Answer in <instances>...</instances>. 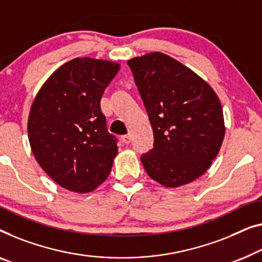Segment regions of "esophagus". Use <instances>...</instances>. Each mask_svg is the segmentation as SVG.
Listing matches in <instances>:
<instances>
[{
  "label": "esophagus",
  "mask_w": 262,
  "mask_h": 262,
  "mask_svg": "<svg viewBox=\"0 0 262 262\" xmlns=\"http://www.w3.org/2000/svg\"><path fill=\"white\" fill-rule=\"evenodd\" d=\"M131 139H132L131 134H127V135H125V136H123V137H122L123 143H125V144H130L131 143Z\"/></svg>",
  "instance_id": "34e87169"
}]
</instances>
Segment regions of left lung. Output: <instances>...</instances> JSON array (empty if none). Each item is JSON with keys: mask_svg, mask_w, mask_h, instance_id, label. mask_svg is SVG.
Wrapping results in <instances>:
<instances>
[{"mask_svg": "<svg viewBox=\"0 0 262 262\" xmlns=\"http://www.w3.org/2000/svg\"><path fill=\"white\" fill-rule=\"evenodd\" d=\"M127 63L154 131V149L142 156L144 169L163 187L190 183L210 168L225 138L217 94L164 53H147Z\"/></svg>", "mask_w": 262, "mask_h": 262, "instance_id": "8db88e82", "label": "left lung"}]
</instances>
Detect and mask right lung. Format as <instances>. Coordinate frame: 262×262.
Here are the masks:
<instances>
[{
	"label": "right lung",
	"instance_id": "obj_1",
	"mask_svg": "<svg viewBox=\"0 0 262 262\" xmlns=\"http://www.w3.org/2000/svg\"><path fill=\"white\" fill-rule=\"evenodd\" d=\"M119 67L108 60L75 58L45 81L33 101L30 149L43 171L67 190L93 191L107 178L118 155L100 100Z\"/></svg>",
	"mask_w": 262,
	"mask_h": 262
}]
</instances>
